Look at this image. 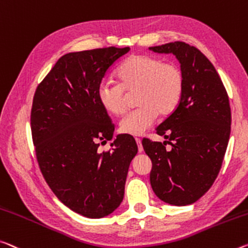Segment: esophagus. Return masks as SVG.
<instances>
[{"instance_id": "esophagus-1", "label": "esophagus", "mask_w": 248, "mask_h": 248, "mask_svg": "<svg viewBox=\"0 0 248 248\" xmlns=\"http://www.w3.org/2000/svg\"><path fill=\"white\" fill-rule=\"evenodd\" d=\"M136 142H137V144H138V151L141 153V152H143V147H142V141H141V139H138L137 138L136 139Z\"/></svg>"}]
</instances>
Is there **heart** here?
<instances>
[{"label": "heart", "mask_w": 248, "mask_h": 248, "mask_svg": "<svg viewBox=\"0 0 248 248\" xmlns=\"http://www.w3.org/2000/svg\"><path fill=\"white\" fill-rule=\"evenodd\" d=\"M119 81L106 80L98 87V100L106 111L120 116L127 109V93H137L138 109L119 124L120 131L142 136L158 117L178 107L184 90V74L180 66L152 55H132L117 73Z\"/></svg>", "instance_id": "1"}]
</instances>
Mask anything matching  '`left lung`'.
<instances>
[{
    "label": "left lung",
    "instance_id": "left-lung-1",
    "mask_svg": "<svg viewBox=\"0 0 248 248\" xmlns=\"http://www.w3.org/2000/svg\"><path fill=\"white\" fill-rule=\"evenodd\" d=\"M173 54L184 74V90L173 112L156 128L171 144L142 140L152 161L150 183L155 195L176 206L198 201L217 176L231 133L229 96L206 56L184 42L149 47Z\"/></svg>",
    "mask_w": 248,
    "mask_h": 248
}]
</instances>
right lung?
<instances>
[{
  "mask_svg": "<svg viewBox=\"0 0 248 248\" xmlns=\"http://www.w3.org/2000/svg\"><path fill=\"white\" fill-rule=\"evenodd\" d=\"M129 50L107 47L66 54L34 95L31 129L43 176L61 202L89 218L105 217L120 205L138 152L129 135H118L111 150L98 151L99 141L111 140L115 131L98 100V87Z\"/></svg>",
  "mask_w": 248,
  "mask_h": 248,
  "instance_id": "add662e5",
  "label": "right lung"
}]
</instances>
